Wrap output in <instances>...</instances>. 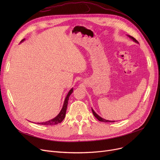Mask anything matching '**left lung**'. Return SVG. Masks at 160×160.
<instances>
[{
    "label": "left lung",
    "mask_w": 160,
    "mask_h": 160,
    "mask_svg": "<svg viewBox=\"0 0 160 160\" xmlns=\"http://www.w3.org/2000/svg\"><path fill=\"white\" fill-rule=\"evenodd\" d=\"M129 36L131 39H132L134 41L136 42V43H138V41L135 38H134L133 37H132V36ZM92 112H93L94 116L96 117V118H97L99 121H101V122H115V121H108V120H106V119H102V117H100L99 115H98L94 112V110H93V109H92Z\"/></svg>",
    "instance_id": "obj_1"
}]
</instances>
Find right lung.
I'll return each instance as SVG.
<instances>
[{
  "label": "right lung",
  "mask_w": 160,
  "mask_h": 160,
  "mask_svg": "<svg viewBox=\"0 0 160 160\" xmlns=\"http://www.w3.org/2000/svg\"><path fill=\"white\" fill-rule=\"evenodd\" d=\"M24 39H22L21 41H22ZM73 91V89H71L69 92L68 93V94H67L65 99V101H64V104H63V108L62 109L61 112H60V113H59L55 118L50 120L48 121H47V122H38L37 124H42V125H47V126H49V125H56V124H58V123H60L62 122V121H63V120L64 119L65 117V113H66V110H67V104H68V100H69V97L71 95V94L72 93Z\"/></svg>",
  "instance_id": "obj_1"
}]
</instances>
